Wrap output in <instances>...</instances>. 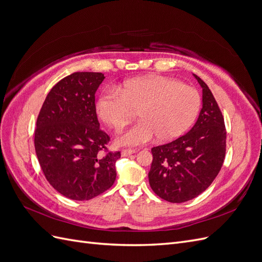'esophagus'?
<instances>
[{
	"label": "esophagus",
	"mask_w": 262,
	"mask_h": 262,
	"mask_svg": "<svg viewBox=\"0 0 262 262\" xmlns=\"http://www.w3.org/2000/svg\"><path fill=\"white\" fill-rule=\"evenodd\" d=\"M137 150L136 149H123L121 152V155L124 157V156H129V155H132L136 153Z\"/></svg>",
	"instance_id": "34e87169"
}]
</instances>
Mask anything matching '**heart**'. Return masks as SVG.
Masks as SVG:
<instances>
[{"label": "heart", "mask_w": 262, "mask_h": 262, "mask_svg": "<svg viewBox=\"0 0 262 262\" xmlns=\"http://www.w3.org/2000/svg\"><path fill=\"white\" fill-rule=\"evenodd\" d=\"M200 95L193 87L165 76H143L109 89L96 101L100 120L120 130L138 112L140 121L118 134L116 143L138 146L152 141L167 142L184 134L199 115Z\"/></svg>", "instance_id": "heart-1"}]
</instances>
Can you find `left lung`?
<instances>
[{"label": "left lung", "instance_id": "1", "mask_svg": "<svg viewBox=\"0 0 262 262\" xmlns=\"http://www.w3.org/2000/svg\"><path fill=\"white\" fill-rule=\"evenodd\" d=\"M202 89V108L192 129L175 141L152 148L148 182L153 191L171 203L194 199L209 188L224 162L226 130L212 92Z\"/></svg>", "mask_w": 262, "mask_h": 262}]
</instances>
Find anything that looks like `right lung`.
<instances>
[{
	"instance_id": "right-lung-1",
	"label": "right lung",
	"mask_w": 262,
	"mask_h": 262,
	"mask_svg": "<svg viewBox=\"0 0 262 262\" xmlns=\"http://www.w3.org/2000/svg\"><path fill=\"white\" fill-rule=\"evenodd\" d=\"M98 72H76L49 92L37 119L35 148L49 184L76 201L91 200L116 180L120 152H107L109 137L99 129L95 94Z\"/></svg>"
}]
</instances>
